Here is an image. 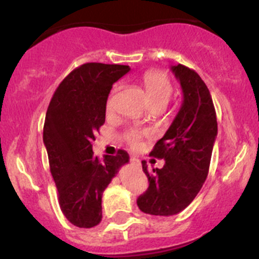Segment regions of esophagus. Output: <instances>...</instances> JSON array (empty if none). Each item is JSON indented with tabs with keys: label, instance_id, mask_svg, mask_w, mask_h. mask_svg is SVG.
Masks as SVG:
<instances>
[{
	"label": "esophagus",
	"instance_id": "34e87169",
	"mask_svg": "<svg viewBox=\"0 0 259 259\" xmlns=\"http://www.w3.org/2000/svg\"><path fill=\"white\" fill-rule=\"evenodd\" d=\"M130 164H132L133 166H135V168H140V166H142V163H140L139 159L134 158V156H132V158H130Z\"/></svg>",
	"mask_w": 259,
	"mask_h": 259
}]
</instances>
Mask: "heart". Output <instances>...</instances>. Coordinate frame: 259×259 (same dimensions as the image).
Returning a JSON list of instances; mask_svg holds the SVG:
<instances>
[{"mask_svg":"<svg viewBox=\"0 0 259 259\" xmlns=\"http://www.w3.org/2000/svg\"><path fill=\"white\" fill-rule=\"evenodd\" d=\"M143 83H144L145 91L148 94V98L150 100L151 105H154V104H163V105L166 106V104L170 100L171 94H173V85H171L170 80H169V77L164 72H146L144 77H143ZM114 94L115 89L108 98V101H106V110L108 111H110L114 106ZM148 135L149 133L143 132V130L130 129L126 133V135H125V139H126V143L130 146L138 148L143 138L148 137Z\"/></svg>","mask_w":259,"mask_h":259,"instance_id":"b5f03b06","label":"heart"}]
</instances>
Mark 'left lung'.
I'll return each mask as SVG.
<instances>
[{"label": "left lung", "mask_w": 259, "mask_h": 259, "mask_svg": "<svg viewBox=\"0 0 259 259\" xmlns=\"http://www.w3.org/2000/svg\"><path fill=\"white\" fill-rule=\"evenodd\" d=\"M171 70L182 86V108L150 153L165 164L149 171L146 161H142L149 187L137 203L151 215H174L197 197L209 171L218 132L213 100L202 77L182 64Z\"/></svg>", "instance_id": "1"}]
</instances>
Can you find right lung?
I'll return each mask as SVG.
<instances>
[{
  "instance_id": "add662e5",
  "label": "right lung",
  "mask_w": 259,
  "mask_h": 259,
  "mask_svg": "<svg viewBox=\"0 0 259 259\" xmlns=\"http://www.w3.org/2000/svg\"><path fill=\"white\" fill-rule=\"evenodd\" d=\"M129 70L126 65L83 64L61 81L50 101L44 125L50 171L62 213L79 228L100 223L104 190L129 161L121 149L103 160L93 151L95 134L105 122L113 83Z\"/></svg>"
}]
</instances>
